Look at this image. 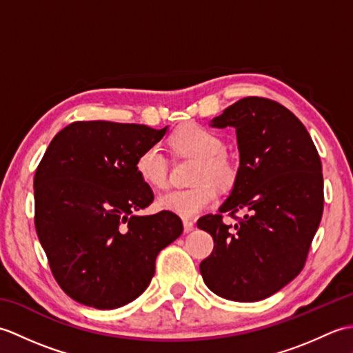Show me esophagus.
<instances>
[{
	"mask_svg": "<svg viewBox=\"0 0 353 353\" xmlns=\"http://www.w3.org/2000/svg\"><path fill=\"white\" fill-rule=\"evenodd\" d=\"M183 229L186 234H188V232H191L194 229V223L191 220H183Z\"/></svg>",
	"mask_w": 353,
	"mask_h": 353,
	"instance_id": "esophagus-1",
	"label": "esophagus"
}]
</instances>
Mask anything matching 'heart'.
<instances>
[{"mask_svg":"<svg viewBox=\"0 0 353 353\" xmlns=\"http://www.w3.org/2000/svg\"><path fill=\"white\" fill-rule=\"evenodd\" d=\"M170 145L177 154L197 159L192 182L196 186L176 190L157 199V206L183 219H191L216 200L219 186H229L236 179V165L224 153V142L219 133L200 124H185L171 134ZM134 171L142 182L154 190L168 185V165L157 145L142 150L134 161Z\"/></svg>","mask_w":353,"mask_h":353,"instance_id":"obj_1","label":"heart"}]
</instances>
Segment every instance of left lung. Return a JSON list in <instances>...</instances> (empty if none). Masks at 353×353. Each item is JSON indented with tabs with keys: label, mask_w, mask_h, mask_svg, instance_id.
Segmentation results:
<instances>
[{
	"label": "left lung",
	"mask_w": 353,
	"mask_h": 353,
	"mask_svg": "<svg viewBox=\"0 0 353 353\" xmlns=\"http://www.w3.org/2000/svg\"><path fill=\"white\" fill-rule=\"evenodd\" d=\"M212 127H234L239 167L220 214L203 215L200 229L214 238L200 273L216 296L258 302L302 272L323 214V174L305 125L282 104L245 97L223 110ZM245 219L232 228L223 212Z\"/></svg>",
	"instance_id": "8db88e82"
}]
</instances>
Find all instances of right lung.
Here are the masks:
<instances>
[{
  "label": "right lung",
  "mask_w": 353,
  "mask_h": 353,
  "mask_svg": "<svg viewBox=\"0 0 353 353\" xmlns=\"http://www.w3.org/2000/svg\"><path fill=\"white\" fill-rule=\"evenodd\" d=\"M167 130L77 121L50 142L34 174V226L52 276L76 302L130 303L147 290L159 252L182 235L176 214H137L154 197L134 161Z\"/></svg>",
  "instance_id": "1"
}]
</instances>
